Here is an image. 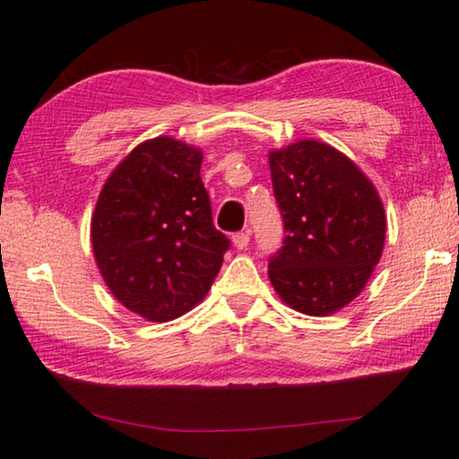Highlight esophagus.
I'll list each match as a JSON object with an SVG mask.
<instances>
[{
    "label": "esophagus",
    "instance_id": "obj_1",
    "mask_svg": "<svg viewBox=\"0 0 459 459\" xmlns=\"http://www.w3.org/2000/svg\"><path fill=\"white\" fill-rule=\"evenodd\" d=\"M233 246L237 249H246L249 246V230H241V233L233 235Z\"/></svg>",
    "mask_w": 459,
    "mask_h": 459
}]
</instances>
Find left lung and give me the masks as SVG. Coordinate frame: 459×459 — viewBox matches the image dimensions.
I'll return each instance as SVG.
<instances>
[{"instance_id": "obj_1", "label": "left lung", "mask_w": 459, "mask_h": 459, "mask_svg": "<svg viewBox=\"0 0 459 459\" xmlns=\"http://www.w3.org/2000/svg\"><path fill=\"white\" fill-rule=\"evenodd\" d=\"M268 166L285 229L268 279L298 313L332 315L361 293L380 262L382 201L344 152L319 140L271 151Z\"/></svg>"}]
</instances>
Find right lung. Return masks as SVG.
<instances>
[{"label": "right lung", "instance_id": "obj_1", "mask_svg": "<svg viewBox=\"0 0 459 459\" xmlns=\"http://www.w3.org/2000/svg\"><path fill=\"white\" fill-rule=\"evenodd\" d=\"M204 152L169 136L138 144L102 186L91 247L108 290L146 321L178 319L210 291L230 241L212 222Z\"/></svg>", "mask_w": 459, "mask_h": 459}]
</instances>
